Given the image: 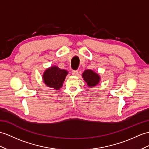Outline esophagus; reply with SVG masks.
<instances>
[{
    "mask_svg": "<svg viewBox=\"0 0 149 149\" xmlns=\"http://www.w3.org/2000/svg\"><path fill=\"white\" fill-rule=\"evenodd\" d=\"M71 72H72V75L77 76V75L78 74V71L77 70H72V71H71Z\"/></svg>",
    "mask_w": 149,
    "mask_h": 149,
    "instance_id": "1",
    "label": "esophagus"
}]
</instances>
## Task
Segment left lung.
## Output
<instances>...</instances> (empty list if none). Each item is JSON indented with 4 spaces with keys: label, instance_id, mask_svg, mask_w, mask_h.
<instances>
[{
    "label": "left lung",
    "instance_id": "8db88e82",
    "mask_svg": "<svg viewBox=\"0 0 149 149\" xmlns=\"http://www.w3.org/2000/svg\"><path fill=\"white\" fill-rule=\"evenodd\" d=\"M82 77L89 87L96 86L100 82V77L99 74L91 70H86L83 72Z\"/></svg>",
    "mask_w": 149,
    "mask_h": 149
}]
</instances>
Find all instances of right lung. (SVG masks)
I'll use <instances>...</instances> for the list:
<instances>
[{
  "label": "right lung",
  "mask_w": 149,
  "mask_h": 149,
  "mask_svg": "<svg viewBox=\"0 0 149 149\" xmlns=\"http://www.w3.org/2000/svg\"><path fill=\"white\" fill-rule=\"evenodd\" d=\"M68 74L66 70H61L56 66H51L43 72V80L47 86L58 90L63 86V83Z\"/></svg>",
  "instance_id": "obj_1"
}]
</instances>
